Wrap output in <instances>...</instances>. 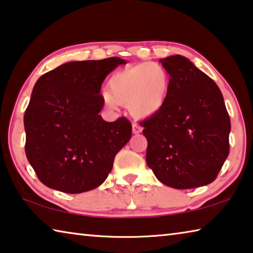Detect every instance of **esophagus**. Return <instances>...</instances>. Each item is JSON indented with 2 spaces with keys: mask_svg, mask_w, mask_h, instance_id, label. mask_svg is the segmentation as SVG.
<instances>
[{
  "mask_svg": "<svg viewBox=\"0 0 253 253\" xmlns=\"http://www.w3.org/2000/svg\"><path fill=\"white\" fill-rule=\"evenodd\" d=\"M131 130H133V134H139L142 133L143 128L139 125H137V124H133V125H131Z\"/></svg>",
  "mask_w": 253,
  "mask_h": 253,
  "instance_id": "obj_1",
  "label": "esophagus"
}]
</instances>
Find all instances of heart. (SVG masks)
Segmentation results:
<instances>
[{
  "label": "heart",
  "mask_w": 253,
  "mask_h": 253,
  "mask_svg": "<svg viewBox=\"0 0 253 253\" xmlns=\"http://www.w3.org/2000/svg\"><path fill=\"white\" fill-rule=\"evenodd\" d=\"M172 86L170 72L160 64L141 63L120 70L108 81V91L101 99L109 109L127 105L135 118L158 115L169 99Z\"/></svg>",
  "instance_id": "1"
}]
</instances>
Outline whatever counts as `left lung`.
I'll return each mask as SVG.
<instances>
[{"mask_svg":"<svg viewBox=\"0 0 253 253\" xmlns=\"http://www.w3.org/2000/svg\"><path fill=\"white\" fill-rule=\"evenodd\" d=\"M160 63L170 72L172 86L163 109L141 123L146 163L160 181L175 189L206 186L230 152L231 123L223 94L187 57L173 55Z\"/></svg>","mask_w":253,"mask_h":253,"instance_id":"left-lung-1","label":"left lung"}]
</instances>
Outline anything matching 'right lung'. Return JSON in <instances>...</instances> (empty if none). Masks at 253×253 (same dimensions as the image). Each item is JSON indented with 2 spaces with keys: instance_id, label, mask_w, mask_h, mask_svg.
<instances>
[{
  "instance_id": "right-lung-1",
  "label": "right lung",
  "mask_w": 253,
  "mask_h": 253,
  "mask_svg": "<svg viewBox=\"0 0 253 253\" xmlns=\"http://www.w3.org/2000/svg\"><path fill=\"white\" fill-rule=\"evenodd\" d=\"M125 59L69 62L36 82L23 117L26 155L38 179L51 189L81 194L99 187L116 154L131 137L126 118L108 123L99 112L107 75Z\"/></svg>"
}]
</instances>
